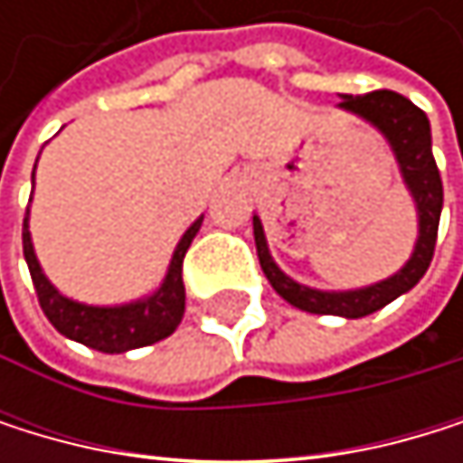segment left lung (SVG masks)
I'll list each match as a JSON object with an SVG mask.
<instances>
[{
	"instance_id": "obj_1",
	"label": "left lung",
	"mask_w": 463,
	"mask_h": 463,
	"mask_svg": "<svg viewBox=\"0 0 463 463\" xmlns=\"http://www.w3.org/2000/svg\"><path fill=\"white\" fill-rule=\"evenodd\" d=\"M339 108L345 113L358 116L361 121L369 124V128H375L386 138V144L394 155V161L400 166V177L417 208V241H414L411 258H408L386 280L369 283L361 288H347V291H322V288L297 283L275 263L258 216H252V233H255V250H258L260 269L288 306H294L299 311H308V314L361 319V317L381 311L400 294L411 291L428 272L433 247H436V230H439L444 191H441V177H439L433 149H430V121L411 99H405L394 91H372L364 97L342 94Z\"/></svg>"
}]
</instances>
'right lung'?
I'll return each mask as SVG.
<instances>
[{
  "label": "right lung",
  "mask_w": 463,
  "mask_h": 463,
  "mask_svg": "<svg viewBox=\"0 0 463 463\" xmlns=\"http://www.w3.org/2000/svg\"><path fill=\"white\" fill-rule=\"evenodd\" d=\"M33 188H35V169H33ZM203 216L194 222L185 233L180 236L169 269L152 294L121 302V306H88V302H77L66 294H61L52 280L43 275L33 236H30V208L24 216V260L30 266V275L38 291V302L46 314V319L55 325L66 339L80 342L99 353H128L136 347H146L172 335L183 319L185 311V286H183V258L200 233Z\"/></svg>",
  "instance_id": "right-lung-1"
}]
</instances>
